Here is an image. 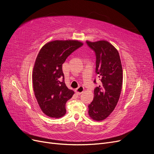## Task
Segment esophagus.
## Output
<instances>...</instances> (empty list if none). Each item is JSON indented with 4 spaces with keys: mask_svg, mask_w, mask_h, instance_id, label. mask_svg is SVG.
Listing matches in <instances>:
<instances>
[{
    "mask_svg": "<svg viewBox=\"0 0 154 154\" xmlns=\"http://www.w3.org/2000/svg\"><path fill=\"white\" fill-rule=\"evenodd\" d=\"M83 91H84V87H83L82 85L80 86V87H78L76 89V93H78V94H82V93L83 92Z\"/></svg>",
    "mask_w": 154,
    "mask_h": 154,
    "instance_id": "esophagus-1",
    "label": "esophagus"
}]
</instances>
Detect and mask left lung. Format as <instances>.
Wrapping results in <instances>:
<instances>
[{"label": "left lung", "mask_w": 154, "mask_h": 154, "mask_svg": "<svg viewBox=\"0 0 154 154\" xmlns=\"http://www.w3.org/2000/svg\"><path fill=\"white\" fill-rule=\"evenodd\" d=\"M86 44L96 54V74L101 81L94 90L88 115L95 121H102L112 113L118 102L123 83V69L118 50L109 42L100 40ZM96 83V80L94 81Z\"/></svg>", "instance_id": "8db88e82"}]
</instances>
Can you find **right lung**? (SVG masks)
<instances>
[{
  "mask_svg": "<svg viewBox=\"0 0 154 154\" xmlns=\"http://www.w3.org/2000/svg\"><path fill=\"white\" fill-rule=\"evenodd\" d=\"M82 45L77 40H54L44 45L37 56L32 71L35 95L42 110L51 118L66 112V102L74 92L65 83L62 65Z\"/></svg>",
  "mask_w": 154,
  "mask_h": 154,
  "instance_id": "obj_1",
  "label": "right lung"
}]
</instances>
